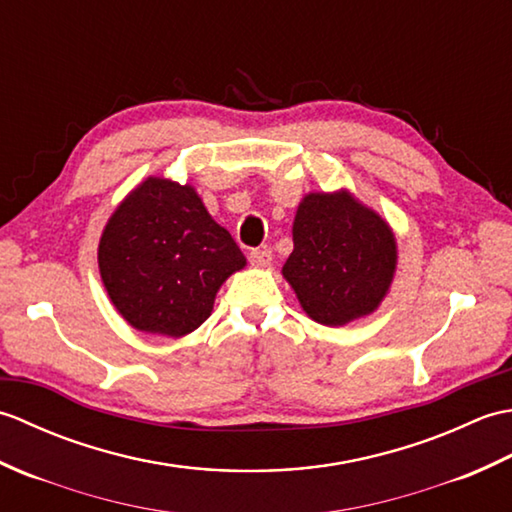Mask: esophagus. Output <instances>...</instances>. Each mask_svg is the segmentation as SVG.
I'll use <instances>...</instances> for the list:
<instances>
[{
  "instance_id": "34e87169",
  "label": "esophagus",
  "mask_w": 512,
  "mask_h": 512,
  "mask_svg": "<svg viewBox=\"0 0 512 512\" xmlns=\"http://www.w3.org/2000/svg\"><path fill=\"white\" fill-rule=\"evenodd\" d=\"M248 259H250V264H253V266L266 268L270 262H273V250H270V248H255V250H250Z\"/></svg>"
}]
</instances>
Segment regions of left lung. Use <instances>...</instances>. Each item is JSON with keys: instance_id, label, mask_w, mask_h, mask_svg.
<instances>
[{"instance_id": "1", "label": "left lung", "mask_w": 512, "mask_h": 512, "mask_svg": "<svg viewBox=\"0 0 512 512\" xmlns=\"http://www.w3.org/2000/svg\"><path fill=\"white\" fill-rule=\"evenodd\" d=\"M292 242L281 273L310 319L334 328L367 317L385 299L396 273V237L350 191L308 193Z\"/></svg>"}]
</instances>
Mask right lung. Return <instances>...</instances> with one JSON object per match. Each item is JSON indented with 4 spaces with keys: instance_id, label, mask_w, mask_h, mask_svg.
Returning <instances> with one entry per match:
<instances>
[{
    "instance_id": "add662e5",
    "label": "right lung",
    "mask_w": 512,
    "mask_h": 512,
    "mask_svg": "<svg viewBox=\"0 0 512 512\" xmlns=\"http://www.w3.org/2000/svg\"><path fill=\"white\" fill-rule=\"evenodd\" d=\"M246 257L191 184L147 178L105 224L103 286L132 328L180 336L211 317L217 290Z\"/></svg>"
}]
</instances>
